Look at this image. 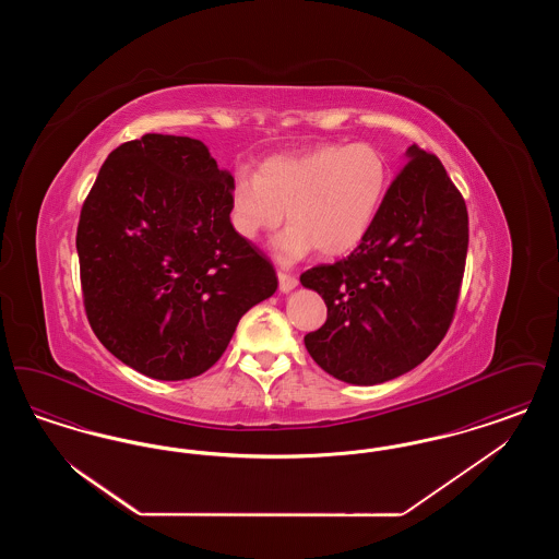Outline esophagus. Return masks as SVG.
<instances>
[{"label":"esophagus","instance_id":"obj_1","mask_svg":"<svg viewBox=\"0 0 559 559\" xmlns=\"http://www.w3.org/2000/svg\"><path fill=\"white\" fill-rule=\"evenodd\" d=\"M278 287H281V292H292L293 287H297V278L289 272L278 270Z\"/></svg>","mask_w":559,"mask_h":559}]
</instances>
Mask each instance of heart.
I'll use <instances>...</instances> for the list:
<instances>
[{
	"label": "heart",
	"mask_w": 559,
	"mask_h": 559,
	"mask_svg": "<svg viewBox=\"0 0 559 559\" xmlns=\"http://www.w3.org/2000/svg\"><path fill=\"white\" fill-rule=\"evenodd\" d=\"M388 190V160L367 142L320 144L301 155H276L258 174L240 169L230 188V224L240 239L292 224L274 251L293 262L312 247L320 255L352 251L371 230Z\"/></svg>",
	"instance_id": "b5f03b06"
}]
</instances>
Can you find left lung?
Segmentation results:
<instances>
[{
	"label": "left lung",
	"mask_w": 559,
	"mask_h": 559,
	"mask_svg": "<svg viewBox=\"0 0 559 559\" xmlns=\"http://www.w3.org/2000/svg\"><path fill=\"white\" fill-rule=\"evenodd\" d=\"M467 242L463 194L440 159L413 144L360 245L299 276L326 304L324 324L304 337L314 362L356 385L421 365L451 329Z\"/></svg>",
	"instance_id": "1"
}]
</instances>
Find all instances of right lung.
Returning a JSON list of instances; mask_svg holds the SVG:
<instances>
[{"instance_id": "add662e5", "label": "right lung", "mask_w": 559, "mask_h": 559, "mask_svg": "<svg viewBox=\"0 0 559 559\" xmlns=\"http://www.w3.org/2000/svg\"><path fill=\"white\" fill-rule=\"evenodd\" d=\"M233 182L201 140L144 133L108 155L83 201L85 317L146 377L212 369L240 317L278 287L272 262L230 224Z\"/></svg>"}]
</instances>
